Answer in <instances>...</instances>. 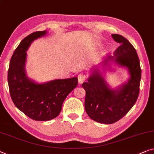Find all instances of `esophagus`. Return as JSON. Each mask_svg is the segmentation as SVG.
<instances>
[{
  "mask_svg": "<svg viewBox=\"0 0 154 154\" xmlns=\"http://www.w3.org/2000/svg\"><path fill=\"white\" fill-rule=\"evenodd\" d=\"M78 80H79V84L83 83L85 80H86V75L83 74H80L78 75Z\"/></svg>",
  "mask_w": 154,
  "mask_h": 154,
  "instance_id": "1",
  "label": "esophagus"
}]
</instances>
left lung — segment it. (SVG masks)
Instances as JSON below:
<instances>
[{"label": "left lung", "instance_id": "left-lung-1", "mask_svg": "<svg viewBox=\"0 0 154 154\" xmlns=\"http://www.w3.org/2000/svg\"><path fill=\"white\" fill-rule=\"evenodd\" d=\"M112 36L120 45L115 50L113 56L105 59L104 65L112 61L127 67L130 79L118 89H112L95 69L88 82L82 85L86 91L85 108L87 115L94 121L103 124L114 123L128 113L138 97L141 79L140 60L134 46L121 35L112 34Z\"/></svg>", "mask_w": 154, "mask_h": 154}]
</instances>
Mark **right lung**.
Wrapping results in <instances>:
<instances>
[{
    "mask_svg": "<svg viewBox=\"0 0 154 154\" xmlns=\"http://www.w3.org/2000/svg\"><path fill=\"white\" fill-rule=\"evenodd\" d=\"M46 34V31L32 33L20 42L11 58L8 75L14 104L26 116L38 121H47L57 117L65 99L78 85L76 77L54 80L42 84L27 78L26 51L34 40Z\"/></svg>",
    "mask_w": 154,
    "mask_h": 154,
    "instance_id": "obj_1",
    "label": "right lung"
}]
</instances>
